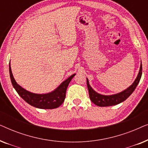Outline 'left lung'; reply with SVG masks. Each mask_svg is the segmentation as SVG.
Wrapping results in <instances>:
<instances>
[{
  "instance_id": "1",
  "label": "left lung",
  "mask_w": 148,
  "mask_h": 148,
  "mask_svg": "<svg viewBox=\"0 0 148 148\" xmlns=\"http://www.w3.org/2000/svg\"><path fill=\"white\" fill-rule=\"evenodd\" d=\"M141 75H142V64L141 63L140 69H139L138 75H137L135 82H133V84L123 92L119 93L117 94L111 95V96H104V95L99 94L95 92L91 88L90 84H89L88 79H87V86H88L89 96H90V100H92V102L94 104L101 107L114 106V105L118 104L119 103L125 101L127 98H129L131 96V94L133 92V91L135 90L137 85H138L139 81H140Z\"/></svg>"
}]
</instances>
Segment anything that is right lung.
<instances>
[{
    "label": "right lung",
    "mask_w": 148,
    "mask_h": 148,
    "mask_svg": "<svg viewBox=\"0 0 148 148\" xmlns=\"http://www.w3.org/2000/svg\"><path fill=\"white\" fill-rule=\"evenodd\" d=\"M9 73L11 83L13 88L17 91L18 94L28 104L36 108L42 109H54L59 107L64 101L66 96V91L69 83L75 74L72 75L68 79L62 83L57 89L51 93L46 94H36L29 92L21 88L15 82L11 72L9 64Z\"/></svg>",
    "instance_id": "obj_1"
}]
</instances>
